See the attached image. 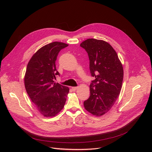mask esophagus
Masks as SVG:
<instances>
[{"label": "esophagus", "instance_id": "esophagus-1", "mask_svg": "<svg viewBox=\"0 0 152 152\" xmlns=\"http://www.w3.org/2000/svg\"><path fill=\"white\" fill-rule=\"evenodd\" d=\"M71 89H72V90H73V91H76L78 89V87H72Z\"/></svg>", "mask_w": 152, "mask_h": 152}]
</instances>
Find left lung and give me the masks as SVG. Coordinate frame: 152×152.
Returning a JSON list of instances; mask_svg holds the SVG:
<instances>
[{"label": "left lung", "instance_id": "left-lung-1", "mask_svg": "<svg viewBox=\"0 0 152 152\" xmlns=\"http://www.w3.org/2000/svg\"><path fill=\"white\" fill-rule=\"evenodd\" d=\"M80 46L88 53L91 73L95 77L90 85V97L84 102V107L92 115L101 116L114 105L120 94L123 67L116 51L105 41L87 39Z\"/></svg>", "mask_w": 152, "mask_h": 152}]
</instances>
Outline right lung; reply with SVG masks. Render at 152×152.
Returning a JSON list of instances; mask_svg holds the SVG:
<instances>
[{"instance_id":"add662e5","label":"right lung","mask_w":152,"mask_h":152,"mask_svg":"<svg viewBox=\"0 0 152 152\" xmlns=\"http://www.w3.org/2000/svg\"><path fill=\"white\" fill-rule=\"evenodd\" d=\"M68 45L53 42L39 49L29 61L25 75V89L31 101L45 117L57 115L65 104L69 88L56 83L60 74L55 61L59 52Z\"/></svg>"}]
</instances>
